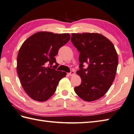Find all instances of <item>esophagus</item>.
<instances>
[{"mask_svg":"<svg viewBox=\"0 0 134 134\" xmlns=\"http://www.w3.org/2000/svg\"><path fill=\"white\" fill-rule=\"evenodd\" d=\"M74 75H75V72L73 70H72L70 73H68V75L69 76H72Z\"/></svg>","mask_w":134,"mask_h":134,"instance_id":"esophagus-1","label":"esophagus"}]
</instances>
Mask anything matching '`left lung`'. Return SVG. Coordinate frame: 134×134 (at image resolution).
<instances>
[{"label":"left lung","instance_id":"left-lung-1","mask_svg":"<svg viewBox=\"0 0 134 134\" xmlns=\"http://www.w3.org/2000/svg\"><path fill=\"white\" fill-rule=\"evenodd\" d=\"M71 41L80 52L79 67L76 73L81 79L75 91L83 100L94 101L102 97L115 79L118 55L113 44L98 33L72 34ZM88 64L86 69L83 65Z\"/></svg>","mask_w":134,"mask_h":134}]
</instances>
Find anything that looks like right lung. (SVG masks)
Returning <instances> with one entry per match:
<instances>
[{
  "instance_id": "add662e5",
  "label": "right lung",
  "mask_w": 134,
  "mask_h": 134,
  "mask_svg": "<svg viewBox=\"0 0 134 134\" xmlns=\"http://www.w3.org/2000/svg\"><path fill=\"white\" fill-rule=\"evenodd\" d=\"M70 38L69 34L42 31L32 35L22 44L17 70L24 91L32 99L46 101L55 92L60 80L66 76V72L54 69L58 66L55 57ZM54 63L56 65L51 68Z\"/></svg>"
}]
</instances>
